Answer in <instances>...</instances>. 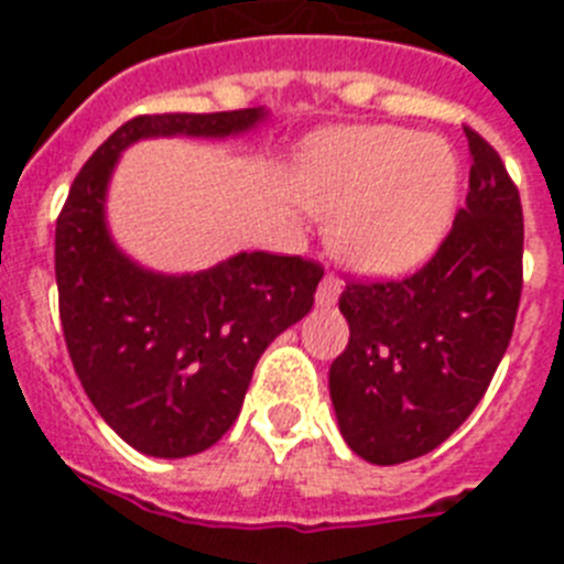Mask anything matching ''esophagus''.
<instances>
[{
    "mask_svg": "<svg viewBox=\"0 0 564 564\" xmlns=\"http://www.w3.org/2000/svg\"><path fill=\"white\" fill-rule=\"evenodd\" d=\"M338 293H341V279L333 276V273H327V276L322 279V285H318V291H316V305H322V307L336 305Z\"/></svg>",
    "mask_w": 564,
    "mask_h": 564,
    "instance_id": "esophagus-1",
    "label": "esophagus"
}]
</instances>
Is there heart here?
I'll return each mask as SVG.
<instances>
[{"mask_svg":"<svg viewBox=\"0 0 564 564\" xmlns=\"http://www.w3.org/2000/svg\"><path fill=\"white\" fill-rule=\"evenodd\" d=\"M460 169L437 134L401 127L336 129L299 158V197L333 223V251L367 276L423 265L449 234Z\"/></svg>","mask_w":564,"mask_h":564,"instance_id":"obj_1","label":"heart"}]
</instances>
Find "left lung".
Segmentation results:
<instances>
[{
  "label": "left lung",
  "instance_id": "1",
  "mask_svg": "<svg viewBox=\"0 0 564 564\" xmlns=\"http://www.w3.org/2000/svg\"><path fill=\"white\" fill-rule=\"evenodd\" d=\"M466 208L406 279L347 282V350L330 367L344 441L376 466L437 449L471 415L511 341L522 293V206L506 163L475 129Z\"/></svg>",
  "mask_w": 564,
  "mask_h": 564
}]
</instances>
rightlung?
<instances>
[{
	"label": "right lung",
	"mask_w": 564,
	"mask_h": 564,
	"mask_svg": "<svg viewBox=\"0 0 564 564\" xmlns=\"http://www.w3.org/2000/svg\"><path fill=\"white\" fill-rule=\"evenodd\" d=\"M265 115L262 107L138 115L93 152L58 214L56 285L69 358L98 415L143 455H197L231 430L259 356L307 316L325 268L242 251L200 273L147 271L109 237V177L123 149L143 138H228Z\"/></svg>",
	"instance_id": "right-lung-1"
}]
</instances>
